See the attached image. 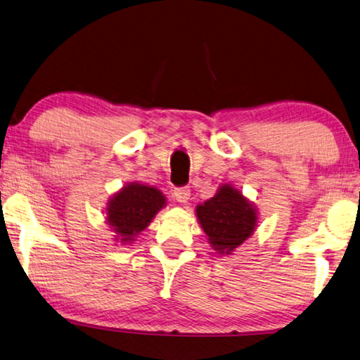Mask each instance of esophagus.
<instances>
[{
  "instance_id": "1",
  "label": "esophagus",
  "mask_w": 360,
  "mask_h": 360,
  "mask_svg": "<svg viewBox=\"0 0 360 360\" xmlns=\"http://www.w3.org/2000/svg\"><path fill=\"white\" fill-rule=\"evenodd\" d=\"M174 198L179 202H186L190 200V190L186 188V186H185V188H175L174 190Z\"/></svg>"
}]
</instances>
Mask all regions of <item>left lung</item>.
<instances>
[{
	"instance_id": "obj_1",
	"label": "left lung",
	"mask_w": 360,
	"mask_h": 360,
	"mask_svg": "<svg viewBox=\"0 0 360 360\" xmlns=\"http://www.w3.org/2000/svg\"><path fill=\"white\" fill-rule=\"evenodd\" d=\"M196 217L211 247L221 255L240 247L258 222L257 207L232 185H221L211 200L198 205Z\"/></svg>"
}]
</instances>
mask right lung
I'll return each mask as SVG.
<instances>
[{
  "mask_svg": "<svg viewBox=\"0 0 360 360\" xmlns=\"http://www.w3.org/2000/svg\"><path fill=\"white\" fill-rule=\"evenodd\" d=\"M165 196L154 186L134 181L123 186L110 198L107 222L117 233L115 240L131 243L165 206Z\"/></svg>",
  "mask_w": 360,
  "mask_h": 360,
  "instance_id": "1",
  "label": "right lung"
}]
</instances>
